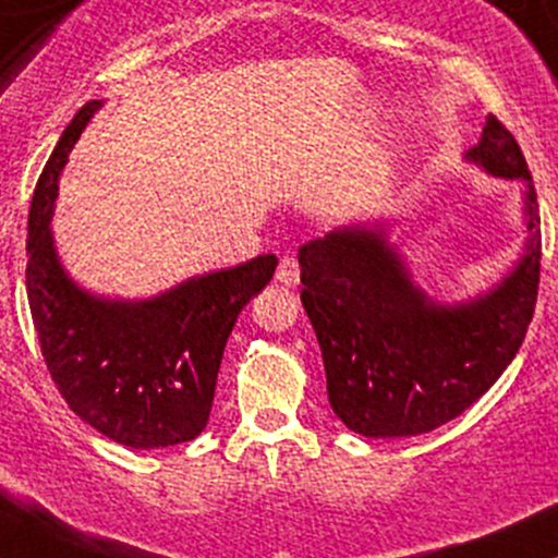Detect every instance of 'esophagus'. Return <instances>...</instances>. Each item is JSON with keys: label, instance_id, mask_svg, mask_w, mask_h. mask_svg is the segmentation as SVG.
Masks as SVG:
<instances>
[{"label": "esophagus", "instance_id": "1", "mask_svg": "<svg viewBox=\"0 0 558 558\" xmlns=\"http://www.w3.org/2000/svg\"><path fill=\"white\" fill-rule=\"evenodd\" d=\"M275 280L286 289H293L299 283V262L293 256H283L278 265V272H275Z\"/></svg>", "mask_w": 558, "mask_h": 558}]
</instances>
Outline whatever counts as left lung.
<instances>
[{"instance_id":"obj_1","label":"left lung","mask_w":558,"mask_h":558,"mask_svg":"<svg viewBox=\"0 0 558 558\" xmlns=\"http://www.w3.org/2000/svg\"><path fill=\"white\" fill-rule=\"evenodd\" d=\"M463 161L522 182L524 238L504 278L445 302L424 289L389 222H349L299 246L302 304L326 365L328 402L371 439L415 437L461 415L522 347L541 280V214L517 140L489 116Z\"/></svg>"}]
</instances>
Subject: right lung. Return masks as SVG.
Instances as JSON below:
<instances>
[{
  "mask_svg": "<svg viewBox=\"0 0 558 558\" xmlns=\"http://www.w3.org/2000/svg\"><path fill=\"white\" fill-rule=\"evenodd\" d=\"M102 106L84 102L36 182L28 211L31 317L52 381L78 418L126 448H169L209 424L228 336L278 259L262 254L143 299L78 286L54 246L52 217L73 145Z\"/></svg>",
  "mask_w": 558,
  "mask_h": 558,
  "instance_id": "add662e5",
  "label": "right lung"
}]
</instances>
